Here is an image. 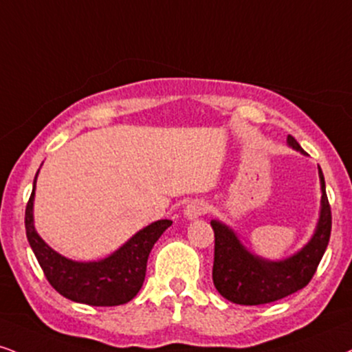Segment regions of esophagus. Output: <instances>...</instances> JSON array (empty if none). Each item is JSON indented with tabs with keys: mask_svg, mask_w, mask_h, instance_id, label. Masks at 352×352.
I'll use <instances>...</instances> for the list:
<instances>
[{
	"mask_svg": "<svg viewBox=\"0 0 352 352\" xmlns=\"http://www.w3.org/2000/svg\"><path fill=\"white\" fill-rule=\"evenodd\" d=\"M208 210H210V206L205 200H193L188 203L187 210H185V214H187V218L195 219V218H200V217H203V214L208 213Z\"/></svg>",
	"mask_w": 352,
	"mask_h": 352,
	"instance_id": "esophagus-1",
	"label": "esophagus"
}]
</instances>
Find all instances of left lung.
Here are the masks:
<instances>
[{
    "instance_id": "left-lung-1",
    "label": "left lung",
    "mask_w": 352,
    "mask_h": 352,
    "mask_svg": "<svg viewBox=\"0 0 352 352\" xmlns=\"http://www.w3.org/2000/svg\"><path fill=\"white\" fill-rule=\"evenodd\" d=\"M289 146L303 152L294 135ZM321 213L315 234L302 251L285 261L270 262L252 256L230 228L211 221L214 231L213 283L221 297L238 305H264L289 297L307 287L315 275L331 236V206L320 168Z\"/></svg>"
}]
</instances>
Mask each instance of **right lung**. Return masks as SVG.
I'll return each mask as SVG.
<instances>
[{"label":"right lung","mask_w":352,"mask_h":352,"mask_svg":"<svg viewBox=\"0 0 352 352\" xmlns=\"http://www.w3.org/2000/svg\"><path fill=\"white\" fill-rule=\"evenodd\" d=\"M36 179L26 205L24 223L29 244L50 285L72 302L91 307H118L131 302L146 278L147 259L152 248L172 224L170 219H160L135 232L128 243L107 259L98 262L70 261L49 248L34 228L32 205Z\"/></svg>","instance_id":"1"}]
</instances>
